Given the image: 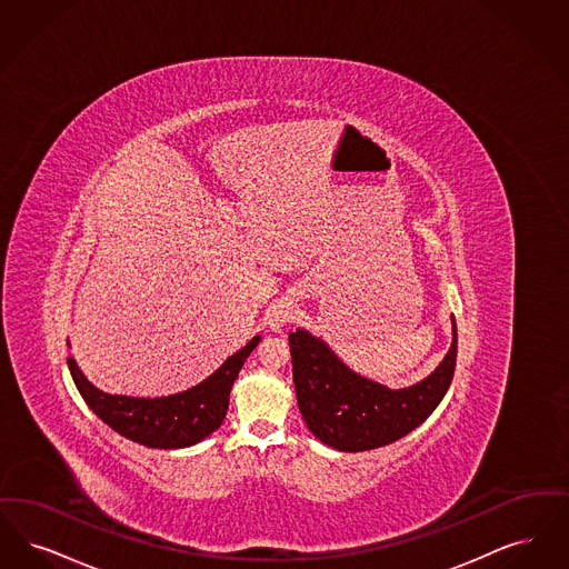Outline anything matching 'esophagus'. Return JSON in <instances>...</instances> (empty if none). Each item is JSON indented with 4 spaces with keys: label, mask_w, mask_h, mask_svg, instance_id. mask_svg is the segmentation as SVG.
Here are the masks:
<instances>
[{
    "label": "esophagus",
    "mask_w": 569,
    "mask_h": 569,
    "mask_svg": "<svg viewBox=\"0 0 569 569\" xmlns=\"http://www.w3.org/2000/svg\"><path fill=\"white\" fill-rule=\"evenodd\" d=\"M291 319H293L291 308H289V306H282V303H278V306H273L268 322H270V327H272L273 331H280L287 322H291Z\"/></svg>",
    "instance_id": "esophagus-1"
}]
</instances>
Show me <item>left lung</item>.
I'll list each match as a JSON object with an SVG mask.
<instances>
[{
    "instance_id": "left-lung-1",
    "label": "left lung",
    "mask_w": 569,
    "mask_h": 569,
    "mask_svg": "<svg viewBox=\"0 0 569 569\" xmlns=\"http://www.w3.org/2000/svg\"><path fill=\"white\" fill-rule=\"evenodd\" d=\"M297 406L322 445L363 452L391 445L427 419L442 401L457 363V327L440 368L419 385L391 391L357 376L308 331L289 333Z\"/></svg>"
}]
</instances>
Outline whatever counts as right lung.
I'll list each match as a JSON object with an SVG mask.
<instances>
[{
    "label": "right lung",
    "mask_w": 569,
    "mask_h": 569,
    "mask_svg": "<svg viewBox=\"0 0 569 569\" xmlns=\"http://www.w3.org/2000/svg\"><path fill=\"white\" fill-rule=\"evenodd\" d=\"M259 342L261 338L254 336L198 387L157 399L108 396L82 376L72 357L68 359V368L82 399L117 433L150 448H184L198 445L221 427L233 380Z\"/></svg>",
    "instance_id": "add662e5"
}]
</instances>
